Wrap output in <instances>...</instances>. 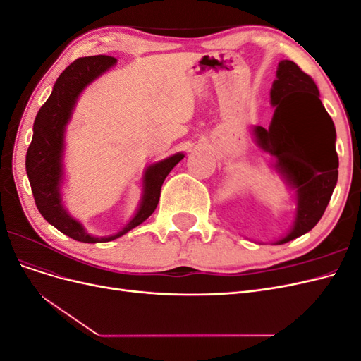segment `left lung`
Returning <instances> with one entry per match:
<instances>
[{"instance_id": "1", "label": "left lung", "mask_w": 361, "mask_h": 361, "mask_svg": "<svg viewBox=\"0 0 361 361\" xmlns=\"http://www.w3.org/2000/svg\"><path fill=\"white\" fill-rule=\"evenodd\" d=\"M271 104L276 111L269 128L255 126L253 133L257 146L274 157V167L295 190V223L276 243L286 244L310 232L331 199L338 176L336 128L314 81L290 60L279 63Z\"/></svg>"}]
</instances>
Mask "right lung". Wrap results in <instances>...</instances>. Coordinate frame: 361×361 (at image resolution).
Here are the masks:
<instances>
[{"instance_id": "obj_1", "label": "right lung", "mask_w": 361, "mask_h": 361, "mask_svg": "<svg viewBox=\"0 0 361 361\" xmlns=\"http://www.w3.org/2000/svg\"><path fill=\"white\" fill-rule=\"evenodd\" d=\"M116 61L114 57L93 56L81 57L69 64L57 78L51 96L36 116L35 126H32V140L27 150L25 169L39 212L61 233L75 241L87 244L113 241L147 220L157 209L161 187L167 174L185 157L183 154H174L146 169L143 176V197H141L138 209L133 220L116 235L97 238L87 233L84 226L64 209L60 192L63 180L64 130L82 90L114 66Z\"/></svg>"}]
</instances>
